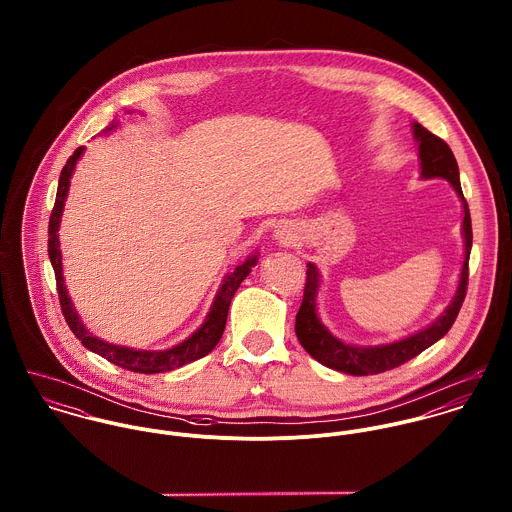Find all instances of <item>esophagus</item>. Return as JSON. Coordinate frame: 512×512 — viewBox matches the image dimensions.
Returning <instances> with one entry per match:
<instances>
[{"label":"esophagus","mask_w":512,"mask_h":512,"mask_svg":"<svg viewBox=\"0 0 512 512\" xmlns=\"http://www.w3.org/2000/svg\"><path fill=\"white\" fill-rule=\"evenodd\" d=\"M274 236H276V240H278L280 244H293V240H295V234H293L290 228H286V226H278L276 232H274Z\"/></svg>","instance_id":"obj_1"}]
</instances>
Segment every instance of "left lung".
Masks as SVG:
<instances>
[{
    "mask_svg": "<svg viewBox=\"0 0 512 512\" xmlns=\"http://www.w3.org/2000/svg\"><path fill=\"white\" fill-rule=\"evenodd\" d=\"M414 138L418 142L420 151V165H422V177L432 179L441 177L451 183L455 193L459 195L463 203V242H465V260L457 284V292L453 295L451 303L439 315L438 319L406 337L394 343L378 345V347H355L349 343H343L337 339L329 329L319 321L317 317V292H319V270L309 262L307 264V276H305V290H303V301L295 315V335L301 343V347L321 365L329 366L339 372H347L353 376H366V374H378L384 370H392L396 366L408 363L410 359L418 357L422 351L432 347L439 341L455 323V317L463 305L465 293H467V278H469V254L473 244V232H471V215L467 201L461 191L459 183V167L455 161L453 151L449 146L428 132L422 124L414 122Z\"/></svg>",
    "mask_w": 512,
    "mask_h": 512,
    "instance_id": "obj_1",
    "label": "left lung"
}]
</instances>
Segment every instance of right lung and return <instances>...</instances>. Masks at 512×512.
I'll list each match as a JSON object with an SVG mask.
<instances>
[{"label": "right lung", "mask_w": 512, "mask_h": 512, "mask_svg": "<svg viewBox=\"0 0 512 512\" xmlns=\"http://www.w3.org/2000/svg\"><path fill=\"white\" fill-rule=\"evenodd\" d=\"M112 128H116V124H112L110 128H106V132H110ZM84 153V147H76L73 155L69 157L67 165L61 171L59 177V189H57V199H55V207L49 219V258L55 270V280H57V292H59V301H61V309L63 315L74 333V337L92 353L104 357L106 361H110L112 365L122 366L126 370L132 372H140V374H157V372H169L173 368L189 365L197 359H203L205 355H209L224 333V325H226V315H228V307L232 301V295L240 288V284L244 282V278L250 274V270L256 266L258 256H250L244 264L236 266L234 272L226 274L222 284H220L219 292L215 295V301L211 305V311L205 319V323L183 343L167 349V351H136L130 347H118L112 343H106L98 337H94L80 321L76 309H74L73 301L65 288V280H63V262H61V250H59V224L63 217V207H65V199L69 195V185H71V177H73L74 165L80 159V155Z\"/></svg>", "instance_id": "obj_1"}]
</instances>
